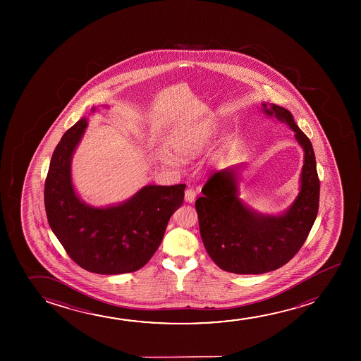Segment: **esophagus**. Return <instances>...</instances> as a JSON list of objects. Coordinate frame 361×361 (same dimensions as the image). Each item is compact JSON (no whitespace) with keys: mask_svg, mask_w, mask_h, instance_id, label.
Here are the masks:
<instances>
[{"mask_svg":"<svg viewBox=\"0 0 361 361\" xmlns=\"http://www.w3.org/2000/svg\"><path fill=\"white\" fill-rule=\"evenodd\" d=\"M195 200H196V191H195L193 188L186 190V192H185V201L188 203H193L195 202Z\"/></svg>","mask_w":361,"mask_h":361,"instance_id":"obj_1","label":"esophagus"}]
</instances>
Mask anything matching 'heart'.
<instances>
[{"label":"heart","instance_id":"heart-1","mask_svg":"<svg viewBox=\"0 0 361 361\" xmlns=\"http://www.w3.org/2000/svg\"><path fill=\"white\" fill-rule=\"evenodd\" d=\"M217 135V124L214 122H202L190 124L173 129L166 140L169 150L175 158L181 161L196 159L207 150ZM160 160L165 164L176 163L175 159L168 153L160 154Z\"/></svg>","mask_w":361,"mask_h":361}]
</instances>
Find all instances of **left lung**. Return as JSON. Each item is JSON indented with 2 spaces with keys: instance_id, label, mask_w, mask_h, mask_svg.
Returning <instances> with one entry per match:
<instances>
[{
  "instance_id": "8db88e82",
  "label": "left lung",
  "mask_w": 361,
  "mask_h": 361,
  "mask_svg": "<svg viewBox=\"0 0 361 361\" xmlns=\"http://www.w3.org/2000/svg\"><path fill=\"white\" fill-rule=\"evenodd\" d=\"M264 114L286 124L303 149L300 192L286 211L267 214L239 197L244 165L213 173L196 200L200 233L208 255L222 270L239 275L264 274L290 262L306 242L319 204V180L310 139L288 109L262 104Z\"/></svg>"
}]
</instances>
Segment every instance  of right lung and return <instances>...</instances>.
<instances>
[{
  "instance_id": "right-lung-1",
  "label": "right lung",
  "mask_w": 361,
  "mask_h": 361,
  "mask_svg": "<svg viewBox=\"0 0 361 361\" xmlns=\"http://www.w3.org/2000/svg\"><path fill=\"white\" fill-rule=\"evenodd\" d=\"M87 124V117L79 119L53 153L44 188L48 222L68 255L85 270L101 275L137 271L157 252L169 219L183 204L186 185H147L123 202L87 204L71 176L73 155Z\"/></svg>"
}]
</instances>
